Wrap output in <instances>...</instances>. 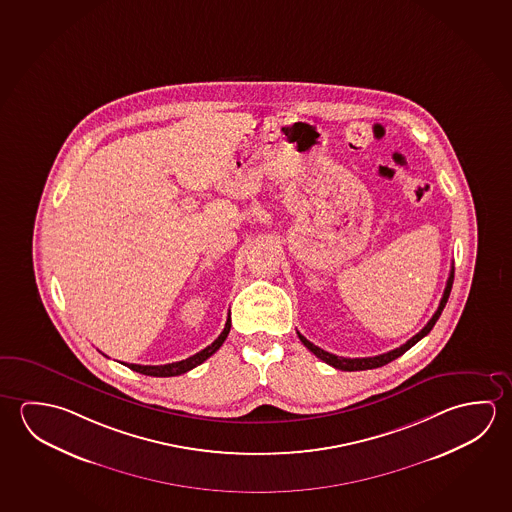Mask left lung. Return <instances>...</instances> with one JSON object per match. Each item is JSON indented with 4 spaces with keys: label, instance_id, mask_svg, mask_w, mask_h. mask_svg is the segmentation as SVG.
<instances>
[{
    "label": "left lung",
    "instance_id": "obj_1",
    "mask_svg": "<svg viewBox=\"0 0 512 512\" xmlns=\"http://www.w3.org/2000/svg\"><path fill=\"white\" fill-rule=\"evenodd\" d=\"M453 284V266L450 269V277L446 280V287H444L443 298H441V302H439V307H437L436 314L432 316V319L428 321L425 327L421 328V332H418L416 336L411 337L407 343L402 344L400 348H394L391 352L382 353V355H377V357H364V359H346V357H337L334 353L325 352V350H321L319 346L316 344L310 343L309 339H305V337L298 332V337H300V341H302L303 346L305 348H309L310 352L314 353L318 359H321L323 362H327L328 366H334L336 369H343V371H362V369H373L380 368V366H384L387 362L394 361V359H398L400 355L407 352L409 348H412L414 344L418 343L419 339H423V337L427 336L428 332L434 328L436 325L437 319L441 316V312H443L444 305L448 302V296H450V291H452Z\"/></svg>",
    "mask_w": 512,
    "mask_h": 512
}]
</instances>
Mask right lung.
<instances>
[{
    "instance_id": "1",
    "label": "right lung",
    "mask_w": 512,
    "mask_h": 512,
    "mask_svg": "<svg viewBox=\"0 0 512 512\" xmlns=\"http://www.w3.org/2000/svg\"><path fill=\"white\" fill-rule=\"evenodd\" d=\"M228 332H230V318L227 319L223 332L219 334L218 339H216L214 343L207 346V348H203L202 352L196 353L193 357L185 359V361L171 362V364H164V366H141V364H126V366L130 369H134L137 373L150 375V377H176V375H182V373H187V371H191V369L196 368V366H200L202 362L209 359L210 355H214V353L218 352L219 348H221V344L225 343Z\"/></svg>"
}]
</instances>
